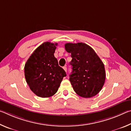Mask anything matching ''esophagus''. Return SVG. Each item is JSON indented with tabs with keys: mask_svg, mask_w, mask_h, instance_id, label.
Wrapping results in <instances>:
<instances>
[{
	"mask_svg": "<svg viewBox=\"0 0 131 131\" xmlns=\"http://www.w3.org/2000/svg\"><path fill=\"white\" fill-rule=\"evenodd\" d=\"M63 69H64V70L65 71V72H66V71H67V68H66V66H64V67H63Z\"/></svg>",
	"mask_w": 131,
	"mask_h": 131,
	"instance_id": "obj_1",
	"label": "esophagus"
}]
</instances>
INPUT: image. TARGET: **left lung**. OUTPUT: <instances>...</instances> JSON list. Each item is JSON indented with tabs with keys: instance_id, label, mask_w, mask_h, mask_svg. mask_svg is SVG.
Returning a JSON list of instances; mask_svg holds the SVG:
<instances>
[{
	"instance_id": "left-lung-1",
	"label": "left lung",
	"mask_w": 131,
	"mask_h": 131,
	"mask_svg": "<svg viewBox=\"0 0 131 131\" xmlns=\"http://www.w3.org/2000/svg\"><path fill=\"white\" fill-rule=\"evenodd\" d=\"M65 48L72 58L69 80L75 92L85 98L95 96L105 84L103 62L90 46L84 43H66Z\"/></svg>"
}]
</instances>
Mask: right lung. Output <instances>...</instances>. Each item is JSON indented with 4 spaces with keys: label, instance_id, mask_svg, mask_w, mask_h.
<instances>
[{
    "label": "right lung",
    "instance_id": "obj_1",
    "mask_svg": "<svg viewBox=\"0 0 131 131\" xmlns=\"http://www.w3.org/2000/svg\"><path fill=\"white\" fill-rule=\"evenodd\" d=\"M57 45V43L44 42L34 51L25 65L26 83L32 91L39 97L54 95L63 77L66 76L54 57Z\"/></svg>",
    "mask_w": 131,
    "mask_h": 131
}]
</instances>
